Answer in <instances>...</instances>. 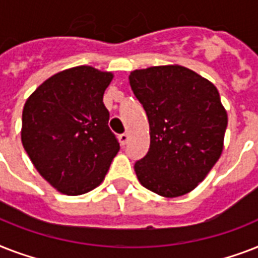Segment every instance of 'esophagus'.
Returning <instances> with one entry per match:
<instances>
[{"mask_svg": "<svg viewBox=\"0 0 258 258\" xmlns=\"http://www.w3.org/2000/svg\"><path fill=\"white\" fill-rule=\"evenodd\" d=\"M119 142H120L121 146L127 145V142H128V134H121L120 137H119Z\"/></svg>", "mask_w": 258, "mask_h": 258, "instance_id": "obj_1", "label": "esophagus"}]
</instances>
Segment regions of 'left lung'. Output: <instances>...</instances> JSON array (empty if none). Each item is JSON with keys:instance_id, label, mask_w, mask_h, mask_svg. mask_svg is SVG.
<instances>
[{"instance_id": "8db88e82", "label": "left lung", "mask_w": 258, "mask_h": 258, "mask_svg": "<svg viewBox=\"0 0 258 258\" xmlns=\"http://www.w3.org/2000/svg\"><path fill=\"white\" fill-rule=\"evenodd\" d=\"M130 86L150 124V149L134 169L166 198L190 192L220 159L228 115L214 84L180 66L133 71Z\"/></svg>"}]
</instances>
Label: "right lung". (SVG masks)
Wrapping results in <instances>:
<instances>
[{
    "label": "right lung",
    "mask_w": 258,
    "mask_h": 258,
    "mask_svg": "<svg viewBox=\"0 0 258 258\" xmlns=\"http://www.w3.org/2000/svg\"><path fill=\"white\" fill-rule=\"evenodd\" d=\"M112 78L74 67L50 76L24 105L22 146L40 175L62 194L97 187L120 149L103 103Z\"/></svg>",
    "instance_id": "right-lung-1"
}]
</instances>
